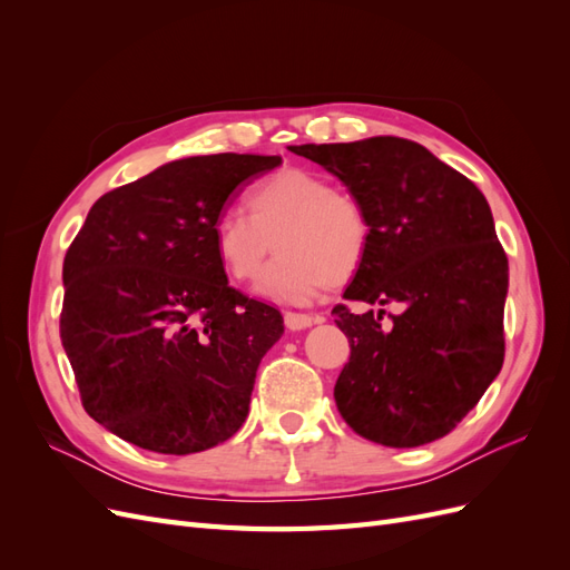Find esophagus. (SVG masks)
Here are the masks:
<instances>
[{"mask_svg": "<svg viewBox=\"0 0 570 570\" xmlns=\"http://www.w3.org/2000/svg\"><path fill=\"white\" fill-rule=\"evenodd\" d=\"M314 323H318V316L285 312V325L289 327V331H304V327H312Z\"/></svg>", "mask_w": 570, "mask_h": 570, "instance_id": "1", "label": "esophagus"}]
</instances>
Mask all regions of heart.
<instances>
[{"label":"heart","instance_id":"1","mask_svg":"<svg viewBox=\"0 0 570 570\" xmlns=\"http://www.w3.org/2000/svg\"><path fill=\"white\" fill-rule=\"evenodd\" d=\"M243 212L220 216L214 243L233 281L249 283L266 256L278 258L262 273L264 299L306 304L327 285L350 283L371 243V220L361 199L306 168H283L245 197Z\"/></svg>","mask_w":570,"mask_h":570}]
</instances>
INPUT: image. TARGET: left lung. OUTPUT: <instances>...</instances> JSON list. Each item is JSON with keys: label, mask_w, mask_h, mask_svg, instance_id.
I'll return each instance as SVG.
<instances>
[{"label": "left lung", "mask_w": 570, "mask_h": 570, "mask_svg": "<svg viewBox=\"0 0 570 570\" xmlns=\"http://www.w3.org/2000/svg\"><path fill=\"white\" fill-rule=\"evenodd\" d=\"M289 151L340 178L368 214V252L344 299L402 306L390 323L385 308H333L352 347L335 383L342 419L385 446L444 438L504 364L509 262L485 195L404 137Z\"/></svg>", "instance_id": "1"}]
</instances>
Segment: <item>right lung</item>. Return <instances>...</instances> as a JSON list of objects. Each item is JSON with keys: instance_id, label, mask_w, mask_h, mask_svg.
Instances as JSON below:
<instances>
[{"instance_id": "add662e5", "label": "right lung", "mask_w": 570, "mask_h": 570, "mask_svg": "<svg viewBox=\"0 0 570 570\" xmlns=\"http://www.w3.org/2000/svg\"><path fill=\"white\" fill-rule=\"evenodd\" d=\"M281 157L209 154L99 197L63 258L61 344L85 411L159 454L243 428L278 308L228 285L214 228L235 189Z\"/></svg>"}]
</instances>
